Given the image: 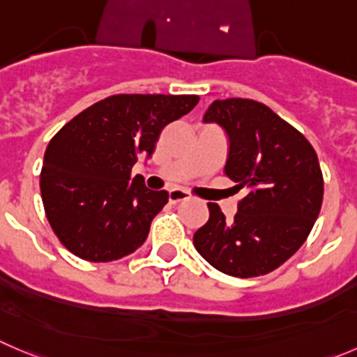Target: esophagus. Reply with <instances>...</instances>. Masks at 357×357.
I'll return each instance as SVG.
<instances>
[{"mask_svg": "<svg viewBox=\"0 0 357 357\" xmlns=\"http://www.w3.org/2000/svg\"><path fill=\"white\" fill-rule=\"evenodd\" d=\"M189 198V195L185 191H182V189H172V191L168 192V199L169 203H181V202H185V199Z\"/></svg>", "mask_w": 357, "mask_h": 357, "instance_id": "1", "label": "esophagus"}]
</instances>
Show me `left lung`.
Wrapping results in <instances>:
<instances>
[{
    "label": "left lung",
    "instance_id": "obj_1",
    "mask_svg": "<svg viewBox=\"0 0 357 357\" xmlns=\"http://www.w3.org/2000/svg\"><path fill=\"white\" fill-rule=\"evenodd\" d=\"M203 121L226 131L224 172L247 195L231 220L208 203V222L192 238L196 250L231 277L270 273L303 245L321 212L324 181L317 154L300 131L259 101L215 100Z\"/></svg>",
    "mask_w": 357,
    "mask_h": 357
}]
</instances>
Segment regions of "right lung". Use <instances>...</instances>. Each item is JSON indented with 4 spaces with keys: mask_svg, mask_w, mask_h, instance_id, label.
I'll use <instances>...</instances> for the list:
<instances>
[{
    "mask_svg": "<svg viewBox=\"0 0 357 357\" xmlns=\"http://www.w3.org/2000/svg\"><path fill=\"white\" fill-rule=\"evenodd\" d=\"M196 94H115L64 124L43 155L40 189L45 215L59 242L93 263L135 252L168 192L131 178L151 158L169 122L198 105Z\"/></svg>",
    "mask_w": 357,
    "mask_h": 357,
    "instance_id": "add662e5",
    "label": "right lung"
}]
</instances>
